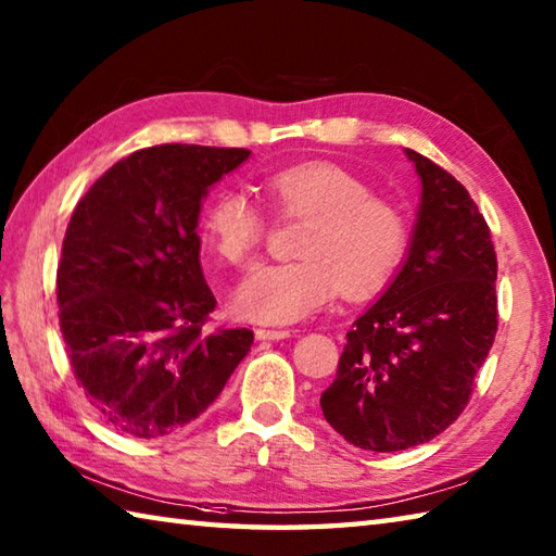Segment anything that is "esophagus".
<instances>
[{"instance_id": "esophagus-1", "label": "esophagus", "mask_w": 556, "mask_h": 556, "mask_svg": "<svg viewBox=\"0 0 556 556\" xmlns=\"http://www.w3.org/2000/svg\"><path fill=\"white\" fill-rule=\"evenodd\" d=\"M288 337H290V329H256L258 341H280Z\"/></svg>"}]
</instances>
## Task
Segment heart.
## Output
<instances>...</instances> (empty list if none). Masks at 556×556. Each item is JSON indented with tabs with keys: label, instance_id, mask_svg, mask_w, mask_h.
Returning <instances> with one entry per match:
<instances>
[{
	"label": "heart",
	"instance_id": "b5f03b06",
	"mask_svg": "<svg viewBox=\"0 0 556 556\" xmlns=\"http://www.w3.org/2000/svg\"><path fill=\"white\" fill-rule=\"evenodd\" d=\"M264 191L280 217H305L298 261L256 266L232 305L244 319L292 324L337 295L368 298L392 280L408 249V219L372 195L368 181L331 162H305L266 176ZM268 217L249 193L219 191L203 215L205 242L229 266L254 261Z\"/></svg>",
	"mask_w": 556,
	"mask_h": 556
}]
</instances>
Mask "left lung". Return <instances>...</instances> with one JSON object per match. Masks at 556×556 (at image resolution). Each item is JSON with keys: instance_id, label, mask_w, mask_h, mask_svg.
<instances>
[{"instance_id": "1", "label": "left lung", "mask_w": 556, "mask_h": 556, "mask_svg": "<svg viewBox=\"0 0 556 556\" xmlns=\"http://www.w3.org/2000/svg\"><path fill=\"white\" fill-rule=\"evenodd\" d=\"M421 203L400 274L345 333L321 412L355 447L396 453L457 421L496 337V251L453 174L406 150Z\"/></svg>"}]
</instances>
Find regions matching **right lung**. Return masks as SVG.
Segmentation results:
<instances>
[{
	"instance_id": "1",
	"label": "right lung",
	"mask_w": 556,
	"mask_h": 556,
	"mask_svg": "<svg viewBox=\"0 0 556 556\" xmlns=\"http://www.w3.org/2000/svg\"><path fill=\"white\" fill-rule=\"evenodd\" d=\"M249 150L154 144L115 162L67 225L60 331L87 402L115 431L162 438L195 421L254 343L205 331L217 300L201 268L203 198Z\"/></svg>"
}]
</instances>
